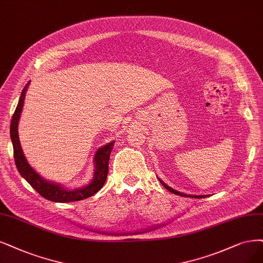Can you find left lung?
Masks as SVG:
<instances>
[{
    "instance_id": "8db88e82",
    "label": "left lung",
    "mask_w": 263,
    "mask_h": 263,
    "mask_svg": "<svg viewBox=\"0 0 263 263\" xmlns=\"http://www.w3.org/2000/svg\"><path fill=\"white\" fill-rule=\"evenodd\" d=\"M159 181H160V183L162 184L163 185V187H166L169 192H171V193H173V194H176V195H179V196H182V197H194V198H202V197H206V195H201V196H198V195H196V196H192V195H186V194H183V193H180V192H178V191H176V190H173V189H171L170 186H168L166 183H163L160 179H159Z\"/></svg>"
}]
</instances>
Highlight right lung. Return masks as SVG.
Here are the masks:
<instances>
[{
	"mask_svg": "<svg viewBox=\"0 0 263 263\" xmlns=\"http://www.w3.org/2000/svg\"><path fill=\"white\" fill-rule=\"evenodd\" d=\"M29 82L24 87L22 92L21 99H19L18 105L16 107V110L13 115L12 122H11V139L13 143L14 148V159L16 167L22 174V177L30 184V185L39 193L42 197L45 199H48L55 202H69V201H77L89 198L95 193L99 192L107 179V174H108V161L110 152L112 149L114 142L108 143L105 146L101 147L96 152L94 161H95V171H94V178L93 181L87 184L86 186L82 189H77L73 191L65 190L58 184H54L48 181H45L40 177V174H37L28 163L26 160L24 153L21 146V142L18 139V121L21 118L22 109L24 106V101L26 96V91L28 89Z\"/></svg>",
	"mask_w": 263,
	"mask_h": 263,
	"instance_id": "obj_1",
	"label": "right lung"
}]
</instances>
